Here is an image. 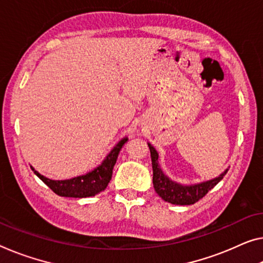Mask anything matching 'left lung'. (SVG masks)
<instances>
[{
    "mask_svg": "<svg viewBox=\"0 0 263 263\" xmlns=\"http://www.w3.org/2000/svg\"><path fill=\"white\" fill-rule=\"evenodd\" d=\"M148 147L151 149L152 165H153V184H154L155 192L159 194L161 199L172 204H194L195 202L202 199L212 188L223 179L227 174L228 168L220 174L219 176L214 177L212 180L203 181V182L194 184H181L169 179L164 175L162 169L159 164V153L156 149L148 142Z\"/></svg>",
    "mask_w": 263,
    "mask_h": 263,
    "instance_id": "left-lung-1",
    "label": "left lung"
}]
</instances>
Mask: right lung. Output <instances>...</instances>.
I'll return each mask as SVG.
<instances>
[{"label":"right lung","mask_w":263,"mask_h":263,"mask_svg":"<svg viewBox=\"0 0 263 263\" xmlns=\"http://www.w3.org/2000/svg\"><path fill=\"white\" fill-rule=\"evenodd\" d=\"M127 141L128 137H123L122 140H120L119 143L115 144L114 148L109 152L102 163L99 164L92 171L68 180H50L41 175L37 171H35L31 165L30 168L52 192L60 196L79 197V199L80 197L95 196L96 194L107 188L109 181L111 180L112 168H114L116 160H118L119 153Z\"/></svg>","instance_id":"right-lung-1"}]
</instances>
